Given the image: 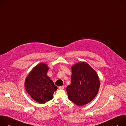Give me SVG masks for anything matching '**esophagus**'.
Listing matches in <instances>:
<instances>
[{
  "label": "esophagus",
  "instance_id": "34e87169",
  "mask_svg": "<svg viewBox=\"0 0 126 126\" xmlns=\"http://www.w3.org/2000/svg\"><path fill=\"white\" fill-rule=\"evenodd\" d=\"M59 88L60 89H62V90H63V89H64V86H62L59 87Z\"/></svg>",
  "mask_w": 126,
  "mask_h": 126
}]
</instances>
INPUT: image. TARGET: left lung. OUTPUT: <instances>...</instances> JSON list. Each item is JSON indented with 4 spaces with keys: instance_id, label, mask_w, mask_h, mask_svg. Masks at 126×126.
Wrapping results in <instances>:
<instances>
[{
    "instance_id": "1",
    "label": "left lung",
    "mask_w": 126,
    "mask_h": 126,
    "mask_svg": "<svg viewBox=\"0 0 126 126\" xmlns=\"http://www.w3.org/2000/svg\"><path fill=\"white\" fill-rule=\"evenodd\" d=\"M71 84L66 88L68 99L81 106L91 102L98 93L100 83L96 72L85 62L72 67Z\"/></svg>"
}]
</instances>
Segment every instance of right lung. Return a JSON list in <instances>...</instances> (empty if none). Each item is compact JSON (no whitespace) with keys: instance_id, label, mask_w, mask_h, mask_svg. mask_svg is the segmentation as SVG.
I'll return each mask as SVG.
<instances>
[{"instance_id":"add662e5","label":"right lung","mask_w":126,"mask_h":126,"mask_svg":"<svg viewBox=\"0 0 126 126\" xmlns=\"http://www.w3.org/2000/svg\"><path fill=\"white\" fill-rule=\"evenodd\" d=\"M48 67L41 63L35 66L25 79L26 92L37 102L44 104L51 100L58 88L47 76Z\"/></svg>"}]
</instances>
